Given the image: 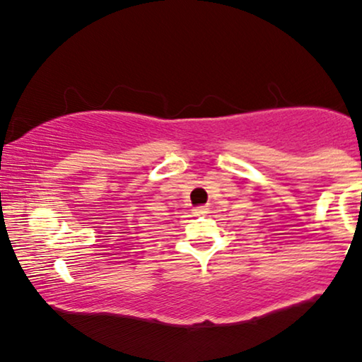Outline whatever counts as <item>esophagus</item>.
<instances>
[{
  "label": "esophagus",
  "instance_id": "esophagus-1",
  "mask_svg": "<svg viewBox=\"0 0 362 362\" xmlns=\"http://www.w3.org/2000/svg\"><path fill=\"white\" fill-rule=\"evenodd\" d=\"M192 211H194L195 216H202V214L207 213V206H197V207H194Z\"/></svg>",
  "mask_w": 362,
  "mask_h": 362
}]
</instances>
